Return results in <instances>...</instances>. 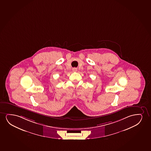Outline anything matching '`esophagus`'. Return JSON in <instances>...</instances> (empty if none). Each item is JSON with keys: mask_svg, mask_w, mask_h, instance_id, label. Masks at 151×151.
<instances>
[{"mask_svg": "<svg viewBox=\"0 0 151 151\" xmlns=\"http://www.w3.org/2000/svg\"><path fill=\"white\" fill-rule=\"evenodd\" d=\"M73 70L74 72H76V71H77V69H76V68H73Z\"/></svg>", "mask_w": 151, "mask_h": 151, "instance_id": "obj_1", "label": "esophagus"}]
</instances>
